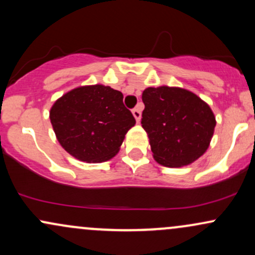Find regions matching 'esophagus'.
I'll return each mask as SVG.
<instances>
[{"label": "esophagus", "mask_w": 255, "mask_h": 255, "mask_svg": "<svg viewBox=\"0 0 255 255\" xmlns=\"http://www.w3.org/2000/svg\"><path fill=\"white\" fill-rule=\"evenodd\" d=\"M131 113H133V116H134V118H135L137 124H139L140 119H141V110H140V107L134 108V109L131 110Z\"/></svg>", "instance_id": "obj_1"}]
</instances>
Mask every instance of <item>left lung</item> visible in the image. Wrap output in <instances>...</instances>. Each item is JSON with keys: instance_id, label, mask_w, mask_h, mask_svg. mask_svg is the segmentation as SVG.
Here are the masks:
<instances>
[{"instance_id": "left-lung-1", "label": "left lung", "mask_w": 255, "mask_h": 255, "mask_svg": "<svg viewBox=\"0 0 255 255\" xmlns=\"http://www.w3.org/2000/svg\"><path fill=\"white\" fill-rule=\"evenodd\" d=\"M141 125L159 164L188 165L205 153L216 119L197 95L180 87H148L142 92Z\"/></svg>"}]
</instances>
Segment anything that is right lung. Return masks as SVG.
<instances>
[{"label":"right lung","mask_w":255,"mask_h":255,"mask_svg":"<svg viewBox=\"0 0 255 255\" xmlns=\"http://www.w3.org/2000/svg\"><path fill=\"white\" fill-rule=\"evenodd\" d=\"M50 121L61 146L79 160L99 163L118 153L135 119L124 95L104 85L74 89L58 98Z\"/></svg>","instance_id":"right-lung-1"}]
</instances>
